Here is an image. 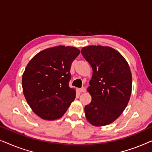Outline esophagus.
I'll use <instances>...</instances> for the list:
<instances>
[{
    "instance_id": "esophagus-1",
    "label": "esophagus",
    "mask_w": 152,
    "mask_h": 152,
    "mask_svg": "<svg viewBox=\"0 0 152 152\" xmlns=\"http://www.w3.org/2000/svg\"><path fill=\"white\" fill-rule=\"evenodd\" d=\"M86 88H85V87H82V88L80 89V91L81 93H85V92H86Z\"/></svg>"
}]
</instances>
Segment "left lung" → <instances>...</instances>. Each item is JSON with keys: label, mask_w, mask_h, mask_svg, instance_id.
Listing matches in <instances>:
<instances>
[{"label": "left lung", "mask_w": 152, "mask_h": 152, "mask_svg": "<svg viewBox=\"0 0 152 152\" xmlns=\"http://www.w3.org/2000/svg\"><path fill=\"white\" fill-rule=\"evenodd\" d=\"M81 53L93 69L87 88L92 101L84 108L86 119L94 126L107 125L121 115L129 101V66L121 54L110 47L91 45L83 48Z\"/></svg>", "instance_id": "1"}]
</instances>
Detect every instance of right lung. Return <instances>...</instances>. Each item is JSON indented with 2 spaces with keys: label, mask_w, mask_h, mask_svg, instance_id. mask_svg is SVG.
Masks as SVG:
<instances>
[{
  "label": "right lung",
  "mask_w": 152,
  "mask_h": 152,
  "mask_svg": "<svg viewBox=\"0 0 152 152\" xmlns=\"http://www.w3.org/2000/svg\"><path fill=\"white\" fill-rule=\"evenodd\" d=\"M75 47L56 46L40 52L30 60L22 77L27 102L44 120L59 119L75 98L69 86L70 66L80 54Z\"/></svg>",
  "instance_id": "add662e5"
}]
</instances>
